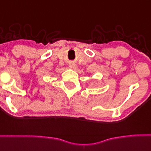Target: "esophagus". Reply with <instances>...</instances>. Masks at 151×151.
Returning <instances> with one entry per match:
<instances>
[{"label":"esophagus","instance_id":"esophagus-1","mask_svg":"<svg viewBox=\"0 0 151 151\" xmlns=\"http://www.w3.org/2000/svg\"><path fill=\"white\" fill-rule=\"evenodd\" d=\"M69 66H70V68L75 69L76 67H77V65H76V63H69Z\"/></svg>","mask_w":151,"mask_h":151}]
</instances>
